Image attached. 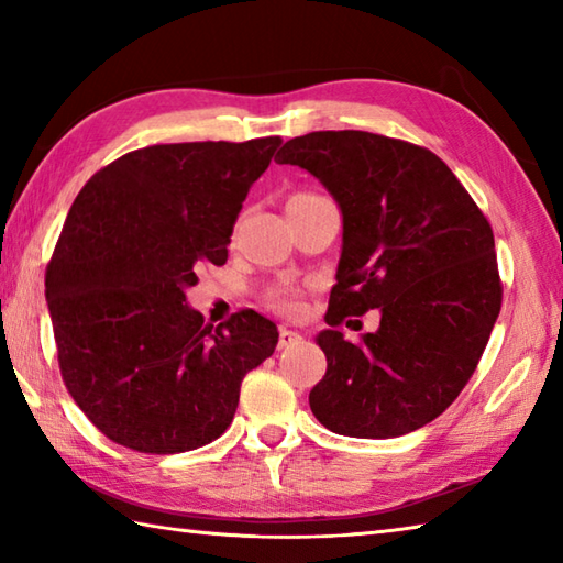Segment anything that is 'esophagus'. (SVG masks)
<instances>
[{
	"label": "esophagus",
	"mask_w": 563,
	"mask_h": 563,
	"mask_svg": "<svg viewBox=\"0 0 563 563\" xmlns=\"http://www.w3.org/2000/svg\"><path fill=\"white\" fill-rule=\"evenodd\" d=\"M300 339H302V336H300V333H297V331L280 329V333H278V349H290V345H295Z\"/></svg>",
	"instance_id": "34e87169"
}]
</instances>
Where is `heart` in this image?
Instances as JSON below:
<instances>
[{"label": "heart", "mask_w": 563, "mask_h": 563, "mask_svg": "<svg viewBox=\"0 0 563 563\" xmlns=\"http://www.w3.org/2000/svg\"><path fill=\"white\" fill-rule=\"evenodd\" d=\"M300 196H305V194H300ZM273 305L278 307V309H283V312H288V314L302 312V302H300V297L292 295V292H288V290H278V292H275V295H273Z\"/></svg>", "instance_id": "1"}]
</instances>
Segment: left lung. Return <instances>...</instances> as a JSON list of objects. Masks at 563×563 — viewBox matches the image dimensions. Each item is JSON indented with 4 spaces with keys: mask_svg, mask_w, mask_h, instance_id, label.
<instances>
[{
    "mask_svg": "<svg viewBox=\"0 0 563 563\" xmlns=\"http://www.w3.org/2000/svg\"><path fill=\"white\" fill-rule=\"evenodd\" d=\"M339 202L343 242L327 324L379 309L361 343L317 336L327 375L309 391L321 426L397 438L433 421L474 375L500 312L492 224L448 164L363 130L292 137L275 157Z\"/></svg>",
    "mask_w": 563,
    "mask_h": 563,
    "instance_id": "8db88e82",
    "label": "left lung"
}]
</instances>
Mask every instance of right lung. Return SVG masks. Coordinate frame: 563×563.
<instances>
[{
	"label": "right lung",
	"mask_w": 563,
	"mask_h": 563,
	"mask_svg": "<svg viewBox=\"0 0 563 563\" xmlns=\"http://www.w3.org/2000/svg\"><path fill=\"white\" fill-rule=\"evenodd\" d=\"M280 137L142 147L93 174L45 273L59 373L106 438L137 452L208 445L232 423L278 329L239 312L218 329L186 302L227 261L249 188Z\"/></svg>",
	"instance_id": "add662e5"
}]
</instances>
